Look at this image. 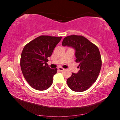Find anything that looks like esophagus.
<instances>
[{"mask_svg": "<svg viewBox=\"0 0 120 120\" xmlns=\"http://www.w3.org/2000/svg\"><path fill=\"white\" fill-rule=\"evenodd\" d=\"M58 70H59L60 71H64V68H62L61 67H59V68H58Z\"/></svg>", "mask_w": 120, "mask_h": 120, "instance_id": "34e87169", "label": "esophagus"}]
</instances>
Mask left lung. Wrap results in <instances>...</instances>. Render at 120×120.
<instances>
[{
  "label": "left lung",
  "mask_w": 120,
  "mask_h": 120,
  "mask_svg": "<svg viewBox=\"0 0 120 120\" xmlns=\"http://www.w3.org/2000/svg\"><path fill=\"white\" fill-rule=\"evenodd\" d=\"M62 45L75 49L76 62L79 63L78 73L72 72L67 79L69 87L74 92L86 90L96 82L101 71V59L98 47L84 36L76 35L65 37Z\"/></svg>",
  "instance_id": "left-lung-1"
}]
</instances>
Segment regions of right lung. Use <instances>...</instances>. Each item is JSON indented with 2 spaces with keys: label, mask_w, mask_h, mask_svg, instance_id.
Listing matches in <instances>:
<instances>
[{
  "label": "right lung",
  "mask_w": 120,
  "mask_h": 120,
  "mask_svg": "<svg viewBox=\"0 0 120 120\" xmlns=\"http://www.w3.org/2000/svg\"><path fill=\"white\" fill-rule=\"evenodd\" d=\"M61 38L41 35L24 47L21 56V68L24 78L33 88L45 90L52 85L57 68L49 67L48 58Z\"/></svg>",
  "instance_id": "obj_1"
}]
</instances>
